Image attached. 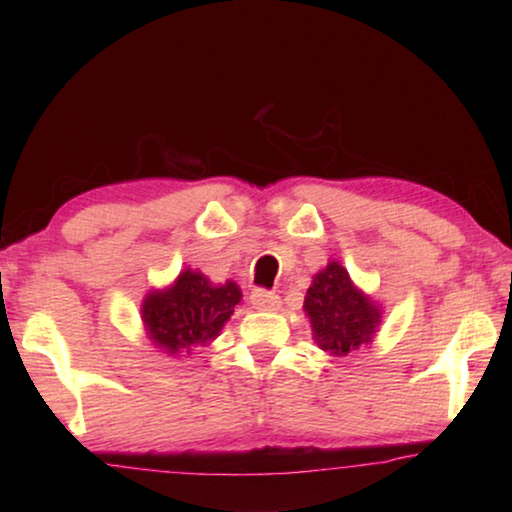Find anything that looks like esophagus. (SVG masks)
Wrapping results in <instances>:
<instances>
[{
	"label": "esophagus",
	"mask_w": 512,
	"mask_h": 512,
	"mask_svg": "<svg viewBox=\"0 0 512 512\" xmlns=\"http://www.w3.org/2000/svg\"><path fill=\"white\" fill-rule=\"evenodd\" d=\"M250 302H253V307L259 311L280 309V296L273 291H266V289H255L253 293H250Z\"/></svg>",
	"instance_id": "1"
}]
</instances>
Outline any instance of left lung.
Here are the masks:
<instances>
[{"instance_id":"8db88e82","label":"left lung","mask_w":512,"mask_h":512,"mask_svg":"<svg viewBox=\"0 0 512 512\" xmlns=\"http://www.w3.org/2000/svg\"><path fill=\"white\" fill-rule=\"evenodd\" d=\"M305 314L318 348L332 357H345L372 343L381 320L375 300L354 287L339 262H329L314 275L305 296Z\"/></svg>"}]
</instances>
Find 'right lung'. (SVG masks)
<instances>
[{"label":"right lung","mask_w":512,"mask_h":512,"mask_svg":"<svg viewBox=\"0 0 512 512\" xmlns=\"http://www.w3.org/2000/svg\"><path fill=\"white\" fill-rule=\"evenodd\" d=\"M239 300L241 289L232 280L214 287L203 273L187 268L171 287L144 298L142 320L153 345L176 357L214 341Z\"/></svg>","instance_id":"right-lung-1"}]
</instances>
